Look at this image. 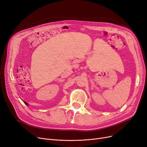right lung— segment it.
<instances>
[{
	"instance_id": "right-lung-1",
	"label": "right lung",
	"mask_w": 147,
	"mask_h": 147,
	"mask_svg": "<svg viewBox=\"0 0 147 147\" xmlns=\"http://www.w3.org/2000/svg\"><path fill=\"white\" fill-rule=\"evenodd\" d=\"M24 103H25V104H26V105H28V103H27V102H25V101H24Z\"/></svg>"
}]
</instances>
